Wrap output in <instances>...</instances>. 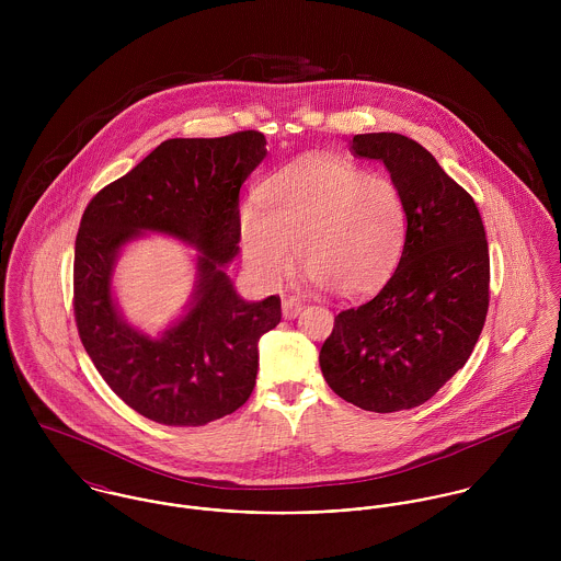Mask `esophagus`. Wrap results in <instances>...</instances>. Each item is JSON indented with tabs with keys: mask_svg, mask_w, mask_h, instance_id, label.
<instances>
[{
	"mask_svg": "<svg viewBox=\"0 0 561 561\" xmlns=\"http://www.w3.org/2000/svg\"><path fill=\"white\" fill-rule=\"evenodd\" d=\"M302 309H305V305H302V300H298V298H285V300H283V318H285V320L298 318V316L302 313Z\"/></svg>",
	"mask_w": 561,
	"mask_h": 561,
	"instance_id": "obj_1",
	"label": "esophagus"
}]
</instances>
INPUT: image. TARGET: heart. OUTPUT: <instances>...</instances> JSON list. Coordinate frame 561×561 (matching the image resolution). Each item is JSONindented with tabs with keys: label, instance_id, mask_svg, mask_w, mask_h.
<instances>
[{
	"label": "heart",
	"instance_id": "1",
	"mask_svg": "<svg viewBox=\"0 0 561 561\" xmlns=\"http://www.w3.org/2000/svg\"><path fill=\"white\" fill-rule=\"evenodd\" d=\"M238 222L245 267L259 283L283 280L296 248L307 283L354 300L393 274L405 240V203L389 176L311 156L272 174L261 203H243Z\"/></svg>",
	"mask_w": 561,
	"mask_h": 561
}]
</instances>
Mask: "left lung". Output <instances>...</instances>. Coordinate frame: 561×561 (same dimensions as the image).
I'll use <instances>...</instances> for the list:
<instances>
[{
	"mask_svg": "<svg viewBox=\"0 0 561 561\" xmlns=\"http://www.w3.org/2000/svg\"><path fill=\"white\" fill-rule=\"evenodd\" d=\"M405 203L400 265L369 302L334 318L320 367L328 387L371 412L430 400L469 360L488 313L490 259L480 209L430 151L401 134H360Z\"/></svg>",
	"mask_w": 561,
	"mask_h": 561,
	"instance_id": "left-lung-1",
	"label": "left lung"
}]
</instances>
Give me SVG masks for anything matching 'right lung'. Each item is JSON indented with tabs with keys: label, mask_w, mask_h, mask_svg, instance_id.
<instances>
[{
	"label": "right lung",
	"mask_w": 561,
	"mask_h": 561,
	"mask_svg": "<svg viewBox=\"0 0 561 561\" xmlns=\"http://www.w3.org/2000/svg\"><path fill=\"white\" fill-rule=\"evenodd\" d=\"M267 156L265 136L172 138L85 207L76 240L73 309L96 371L129 408L163 425H205L254 389L259 339L280 321V298L245 302L227 265L240 252V190ZM161 232L198 250L186 313L158 337L127 324L111 296L119 250Z\"/></svg>",
	"instance_id": "obj_1"
}]
</instances>
